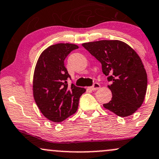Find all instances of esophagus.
Returning a JSON list of instances; mask_svg holds the SVG:
<instances>
[{"instance_id": "34e87169", "label": "esophagus", "mask_w": 159, "mask_h": 159, "mask_svg": "<svg viewBox=\"0 0 159 159\" xmlns=\"http://www.w3.org/2000/svg\"><path fill=\"white\" fill-rule=\"evenodd\" d=\"M100 88H101V85L98 84V83L96 82V83H94L92 86L90 87L89 88L91 90V91H97V90L99 89Z\"/></svg>"}]
</instances>
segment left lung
I'll list each match as a JSON object with an SVG mask.
<instances>
[{
  "label": "left lung",
  "instance_id": "obj_1",
  "mask_svg": "<svg viewBox=\"0 0 159 159\" xmlns=\"http://www.w3.org/2000/svg\"><path fill=\"white\" fill-rule=\"evenodd\" d=\"M82 46L102 65L108 76L112 99L103 107L117 116L134 113L143 104L147 90V74L141 58L133 48L120 40H100Z\"/></svg>",
  "mask_w": 159,
  "mask_h": 159
}]
</instances>
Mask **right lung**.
<instances>
[{
	"label": "right lung",
	"instance_id": "obj_1",
	"mask_svg": "<svg viewBox=\"0 0 159 159\" xmlns=\"http://www.w3.org/2000/svg\"><path fill=\"white\" fill-rule=\"evenodd\" d=\"M78 46L71 43L50 46L39 56L33 81V98L45 117L61 123L77 111L79 98L86 90L71 84L64 61Z\"/></svg>",
	"mask_w": 159,
	"mask_h": 159
}]
</instances>
